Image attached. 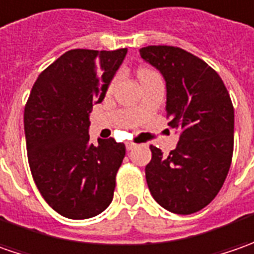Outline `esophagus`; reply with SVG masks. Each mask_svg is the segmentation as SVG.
<instances>
[{
  "label": "esophagus",
  "mask_w": 254,
  "mask_h": 254,
  "mask_svg": "<svg viewBox=\"0 0 254 254\" xmlns=\"http://www.w3.org/2000/svg\"><path fill=\"white\" fill-rule=\"evenodd\" d=\"M135 142H131V141H128V142H126V147H127V150L130 151V150H132V148H135Z\"/></svg>",
  "instance_id": "esophagus-1"
}]
</instances>
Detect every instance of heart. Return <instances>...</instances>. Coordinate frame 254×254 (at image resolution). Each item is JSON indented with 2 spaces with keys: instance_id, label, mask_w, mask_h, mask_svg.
<instances>
[{
  "instance_id": "obj_1",
  "label": "heart",
  "mask_w": 254,
  "mask_h": 254,
  "mask_svg": "<svg viewBox=\"0 0 254 254\" xmlns=\"http://www.w3.org/2000/svg\"><path fill=\"white\" fill-rule=\"evenodd\" d=\"M155 74H158L155 70H152L150 67H141V69H138V77H140V80H144V79H147V77H151V76H155Z\"/></svg>"
}]
</instances>
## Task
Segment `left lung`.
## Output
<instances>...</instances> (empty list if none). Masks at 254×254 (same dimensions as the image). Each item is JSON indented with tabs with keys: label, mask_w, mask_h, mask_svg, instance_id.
I'll return each instance as SVG.
<instances>
[{
	"label": "left lung",
	"mask_w": 254,
	"mask_h": 254,
	"mask_svg": "<svg viewBox=\"0 0 254 254\" xmlns=\"http://www.w3.org/2000/svg\"><path fill=\"white\" fill-rule=\"evenodd\" d=\"M140 55L164 76L168 126L180 131L168 155L150 147L147 185L162 208L195 213L213 200L229 172L235 130L229 92L216 70L178 46H145Z\"/></svg>",
	"instance_id": "8db88e82"
}]
</instances>
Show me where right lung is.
<instances>
[{
  "instance_id": "right-lung-1",
  "label": "right lung",
  "mask_w": 254,
  "mask_h": 254,
  "mask_svg": "<svg viewBox=\"0 0 254 254\" xmlns=\"http://www.w3.org/2000/svg\"><path fill=\"white\" fill-rule=\"evenodd\" d=\"M127 49H72L38 76L25 104L31 174L46 203L69 219H87L113 199L126 145L114 138L93 145L89 114L104 99Z\"/></svg>"
}]
</instances>
